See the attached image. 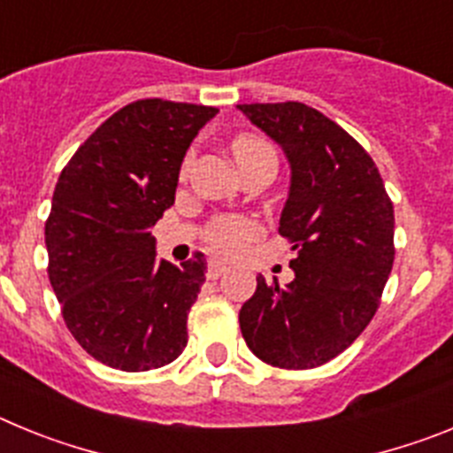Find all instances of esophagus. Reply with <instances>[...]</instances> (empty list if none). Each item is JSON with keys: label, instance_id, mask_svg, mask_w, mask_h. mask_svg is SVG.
Instances as JSON below:
<instances>
[{"label": "esophagus", "instance_id": "esophagus-1", "mask_svg": "<svg viewBox=\"0 0 453 453\" xmlns=\"http://www.w3.org/2000/svg\"><path fill=\"white\" fill-rule=\"evenodd\" d=\"M226 272H229V267L224 265V263H219V261L208 263V270H206L208 279H219V276H224Z\"/></svg>", "mask_w": 453, "mask_h": 453}]
</instances>
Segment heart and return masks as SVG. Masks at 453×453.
<instances>
[{
	"label": "heart",
	"mask_w": 453,
	"mask_h": 453,
	"mask_svg": "<svg viewBox=\"0 0 453 453\" xmlns=\"http://www.w3.org/2000/svg\"><path fill=\"white\" fill-rule=\"evenodd\" d=\"M231 151H234L235 163L242 167L256 154L274 151V147L267 140L256 138V135H240L231 142ZM188 167H190V156L183 161V174L188 172ZM256 235H258V224L254 219L245 218V215H222V218H215L213 222L208 224L206 229V240L211 242V247H215L222 254H238V251L250 245Z\"/></svg>",
	"instance_id": "obj_1"
}]
</instances>
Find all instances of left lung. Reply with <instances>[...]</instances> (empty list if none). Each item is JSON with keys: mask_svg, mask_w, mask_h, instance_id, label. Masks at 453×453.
I'll list each match as a JSON object with an SVG mask.
<instances>
[{"mask_svg": "<svg viewBox=\"0 0 453 453\" xmlns=\"http://www.w3.org/2000/svg\"><path fill=\"white\" fill-rule=\"evenodd\" d=\"M292 167L279 234L297 251L288 286L258 276L240 331L263 363L311 370L365 331L395 261V208L379 167L340 124L302 102L240 104Z\"/></svg>", "mask_w": 453, "mask_h": 453, "instance_id": "8db88e82", "label": "left lung"}]
</instances>
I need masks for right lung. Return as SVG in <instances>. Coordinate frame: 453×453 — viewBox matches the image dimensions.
Returning <instances> with one entry per match:
<instances>
[{
    "label": "right lung",
    "mask_w": 453,
    "mask_h": 453,
    "mask_svg": "<svg viewBox=\"0 0 453 453\" xmlns=\"http://www.w3.org/2000/svg\"><path fill=\"white\" fill-rule=\"evenodd\" d=\"M218 108L138 99L74 151L54 188L45 245L65 326L99 363L147 372L179 358L206 258L156 261L151 226L174 203L183 156Z\"/></svg>",
    "instance_id": "1"
}]
</instances>
